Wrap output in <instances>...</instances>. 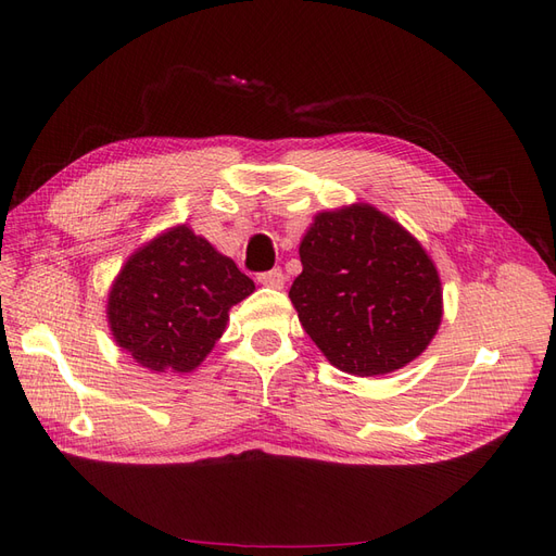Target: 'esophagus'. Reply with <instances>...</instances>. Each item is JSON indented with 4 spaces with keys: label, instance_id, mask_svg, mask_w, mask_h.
<instances>
[{
    "label": "esophagus",
    "instance_id": "34e87169",
    "mask_svg": "<svg viewBox=\"0 0 556 556\" xmlns=\"http://www.w3.org/2000/svg\"><path fill=\"white\" fill-rule=\"evenodd\" d=\"M257 282L266 285V288H276V290H280L282 285H285V274H282V268H271V271L257 274Z\"/></svg>",
    "mask_w": 556,
    "mask_h": 556
}]
</instances>
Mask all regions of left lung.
Segmentation results:
<instances>
[{
	"label": "left lung",
	"instance_id": "obj_1",
	"mask_svg": "<svg viewBox=\"0 0 556 556\" xmlns=\"http://www.w3.org/2000/svg\"><path fill=\"white\" fill-rule=\"evenodd\" d=\"M290 299L325 357L352 376L413 362L441 325V280L410 233L374 206L315 217Z\"/></svg>",
	"mask_w": 556,
	"mask_h": 556
}]
</instances>
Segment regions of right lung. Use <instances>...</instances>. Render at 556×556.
<instances>
[{
    "instance_id": "obj_1",
    "label": "right lung",
    "mask_w": 556,
    "mask_h": 556,
    "mask_svg": "<svg viewBox=\"0 0 556 556\" xmlns=\"http://www.w3.org/2000/svg\"><path fill=\"white\" fill-rule=\"evenodd\" d=\"M255 282L185 225L134 252L109 294L115 343L150 371L197 368Z\"/></svg>"
}]
</instances>
